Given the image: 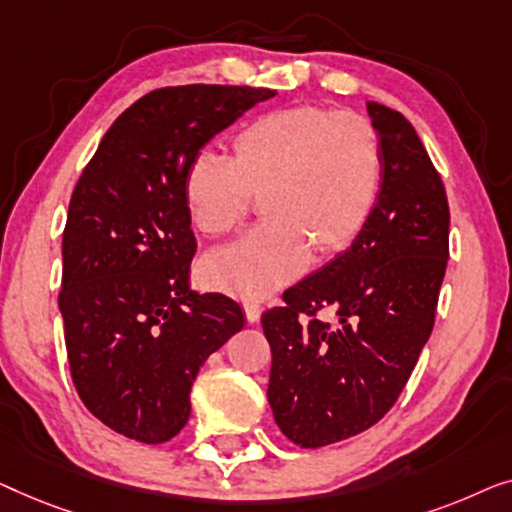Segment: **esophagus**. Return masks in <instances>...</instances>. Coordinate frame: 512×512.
I'll list each match as a JSON object with an SVG mask.
<instances>
[{
  "mask_svg": "<svg viewBox=\"0 0 512 512\" xmlns=\"http://www.w3.org/2000/svg\"><path fill=\"white\" fill-rule=\"evenodd\" d=\"M243 311H246V320L253 322V325L262 318V306L255 304V301H246V304H243Z\"/></svg>",
  "mask_w": 512,
  "mask_h": 512,
  "instance_id": "34e87169",
  "label": "esophagus"
}]
</instances>
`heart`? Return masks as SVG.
<instances>
[{
    "label": "heart",
    "instance_id": "b5f03b06",
    "mask_svg": "<svg viewBox=\"0 0 512 512\" xmlns=\"http://www.w3.org/2000/svg\"><path fill=\"white\" fill-rule=\"evenodd\" d=\"M383 183V148L362 115L290 106L243 125L232 160L199 153L183 176L192 227L222 236L262 197L264 222L213 250L201 276L215 290L264 299L297 278L308 259H331L364 232Z\"/></svg>",
    "mask_w": 512,
    "mask_h": 512
}]
</instances>
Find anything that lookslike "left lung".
<instances>
[{
	"instance_id": "left-lung-1",
	"label": "left lung",
	"mask_w": 512,
	"mask_h": 512,
	"mask_svg": "<svg viewBox=\"0 0 512 512\" xmlns=\"http://www.w3.org/2000/svg\"><path fill=\"white\" fill-rule=\"evenodd\" d=\"M383 148V183L357 241L262 315L271 345L269 406L301 448L373 427L406 387L434 329L450 208L420 136L399 111L366 102ZM334 307L337 325L314 318Z\"/></svg>"
}]
</instances>
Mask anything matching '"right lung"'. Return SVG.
Masks as SVG:
<instances>
[{"label":"right lung","instance_id":"right-lung-1","mask_svg":"<svg viewBox=\"0 0 512 512\" xmlns=\"http://www.w3.org/2000/svg\"><path fill=\"white\" fill-rule=\"evenodd\" d=\"M273 95L248 85L150 92L78 178L62 236L64 341L78 397L122 436L174 438L201 364L246 325L234 299L190 290L197 241L183 176L215 134Z\"/></svg>","mask_w":512,"mask_h":512}]
</instances>
